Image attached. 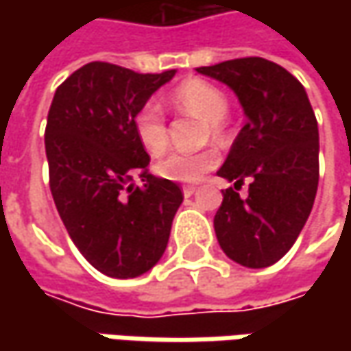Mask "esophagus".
<instances>
[{"label":"esophagus","mask_w":351,"mask_h":351,"mask_svg":"<svg viewBox=\"0 0 351 351\" xmlns=\"http://www.w3.org/2000/svg\"><path fill=\"white\" fill-rule=\"evenodd\" d=\"M197 191V185H183V195L191 197Z\"/></svg>","instance_id":"1"}]
</instances>
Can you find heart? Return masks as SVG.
<instances>
[{"label":"heart","mask_w":351,"mask_h":351,"mask_svg":"<svg viewBox=\"0 0 351 351\" xmlns=\"http://www.w3.org/2000/svg\"><path fill=\"white\" fill-rule=\"evenodd\" d=\"M171 103L176 109L191 113L203 121H207V136L213 141L224 138V119L228 115V97L223 89L215 84L191 77L182 82L171 91ZM134 134L141 146L150 156H162L169 146L166 117L162 107L156 101L142 103L132 117ZM219 164V154L215 150H201L195 154L176 152L162 160L156 171L164 180L180 183L199 182L207 171Z\"/></svg>","instance_id":"obj_1"}]
</instances>
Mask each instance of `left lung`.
Wrapping results in <instances>:
<instances>
[{
    "label": "left lung",
    "instance_id": "8db88e82",
    "mask_svg": "<svg viewBox=\"0 0 351 351\" xmlns=\"http://www.w3.org/2000/svg\"><path fill=\"white\" fill-rule=\"evenodd\" d=\"M234 89L248 123L219 176L223 191L215 232L223 252L244 267L279 262L311 215L318 187V125L301 82L260 56L197 68ZM250 180L249 197L237 189Z\"/></svg>",
    "mask_w": 351,
    "mask_h": 351
}]
</instances>
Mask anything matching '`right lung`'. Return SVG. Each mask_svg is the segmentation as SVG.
I'll return each instance as SVG.
<instances>
[{"label": "right lung", "instance_id": "1", "mask_svg": "<svg viewBox=\"0 0 351 351\" xmlns=\"http://www.w3.org/2000/svg\"><path fill=\"white\" fill-rule=\"evenodd\" d=\"M176 75L89 62L62 82L45 130L48 178L68 234L95 269L117 279L152 269L168 246L180 185L148 171L132 117Z\"/></svg>", "mask_w": 351, "mask_h": 351}]
</instances>
